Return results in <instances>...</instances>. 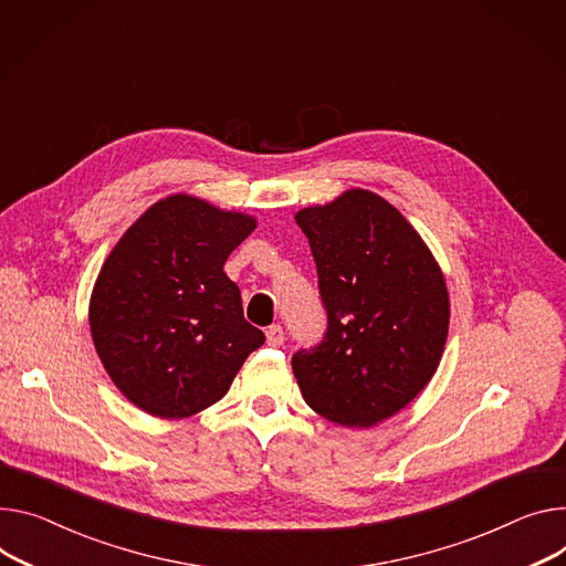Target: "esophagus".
Listing matches in <instances>:
<instances>
[{"label": "esophagus", "mask_w": 566, "mask_h": 566, "mask_svg": "<svg viewBox=\"0 0 566 566\" xmlns=\"http://www.w3.org/2000/svg\"><path fill=\"white\" fill-rule=\"evenodd\" d=\"M265 335H268V344H270V346H281V344H283V339H285V335H283V328H281L279 324L270 326Z\"/></svg>", "instance_id": "esophagus-1"}]
</instances>
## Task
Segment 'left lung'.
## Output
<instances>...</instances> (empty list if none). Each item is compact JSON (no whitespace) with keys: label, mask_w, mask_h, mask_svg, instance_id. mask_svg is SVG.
<instances>
[{"label":"left lung","mask_w":566,"mask_h":566,"mask_svg":"<svg viewBox=\"0 0 566 566\" xmlns=\"http://www.w3.org/2000/svg\"><path fill=\"white\" fill-rule=\"evenodd\" d=\"M328 313L324 342L292 358L306 403L346 428L403 410L440 367L451 301L442 268L380 195L344 190L294 214Z\"/></svg>","instance_id":"obj_1"}]
</instances>
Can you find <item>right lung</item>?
Here are the masks:
<instances>
[{
	"instance_id": "obj_1",
	"label": "right lung",
	"mask_w": 566,
	"mask_h": 566,
	"mask_svg": "<svg viewBox=\"0 0 566 566\" xmlns=\"http://www.w3.org/2000/svg\"><path fill=\"white\" fill-rule=\"evenodd\" d=\"M255 217L195 195L149 206L117 240L95 281L88 322L119 392L158 419H186L220 401L265 335L244 319L227 276Z\"/></svg>"
}]
</instances>
